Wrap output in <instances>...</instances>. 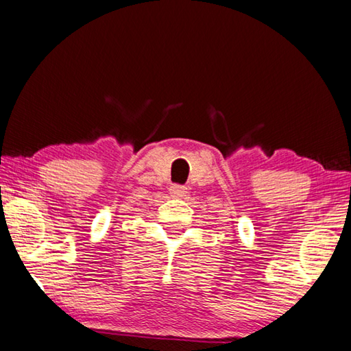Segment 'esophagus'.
Returning a JSON list of instances; mask_svg holds the SVG:
<instances>
[{
  "label": "esophagus",
  "instance_id": "34e87169",
  "mask_svg": "<svg viewBox=\"0 0 351 351\" xmlns=\"http://www.w3.org/2000/svg\"><path fill=\"white\" fill-rule=\"evenodd\" d=\"M169 190H170L171 197H175V198H182L184 195L187 193V187L181 186V184H173V186H170Z\"/></svg>",
  "mask_w": 351,
  "mask_h": 351
}]
</instances>
